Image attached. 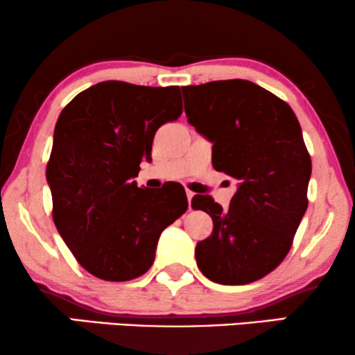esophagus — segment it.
<instances>
[{
  "mask_svg": "<svg viewBox=\"0 0 355 355\" xmlns=\"http://www.w3.org/2000/svg\"><path fill=\"white\" fill-rule=\"evenodd\" d=\"M186 196H187V202H189V210H192V198L196 193H193L192 191H186Z\"/></svg>",
  "mask_w": 355,
  "mask_h": 355,
  "instance_id": "34e87169",
  "label": "esophagus"
}]
</instances>
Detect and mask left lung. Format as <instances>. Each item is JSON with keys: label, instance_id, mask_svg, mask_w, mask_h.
<instances>
[{"label": "left lung", "instance_id": "obj_1", "mask_svg": "<svg viewBox=\"0 0 355 355\" xmlns=\"http://www.w3.org/2000/svg\"><path fill=\"white\" fill-rule=\"evenodd\" d=\"M187 121L211 147V162L237 181L230 208L192 198L213 232L196 247L198 268L218 284H249L273 271L307 210L312 162L288 103L250 80L182 87ZM188 103H185V100Z\"/></svg>", "mask_w": 355, "mask_h": 355}]
</instances>
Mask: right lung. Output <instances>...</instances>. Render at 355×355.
Here are the masks:
<instances>
[{
    "instance_id": "1",
    "label": "right lung",
    "mask_w": 355,
    "mask_h": 355,
    "mask_svg": "<svg viewBox=\"0 0 355 355\" xmlns=\"http://www.w3.org/2000/svg\"><path fill=\"white\" fill-rule=\"evenodd\" d=\"M182 113L179 87L106 80L80 92L58 118L46 182L53 221L96 278L129 281L153 265L163 230L187 210L179 184L137 187L155 132Z\"/></svg>"
}]
</instances>
